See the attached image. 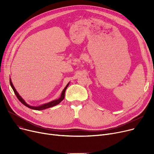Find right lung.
Segmentation results:
<instances>
[{"instance_id": "obj_1", "label": "right lung", "mask_w": 154, "mask_h": 154, "mask_svg": "<svg viewBox=\"0 0 154 154\" xmlns=\"http://www.w3.org/2000/svg\"><path fill=\"white\" fill-rule=\"evenodd\" d=\"M69 82L67 84V85L66 86V87H65L63 88V90L62 91V94L60 95V97L58 99H56V100H52L50 102H48V103H44L43 105H41V106H30V105H29L28 103H26V102L24 100L22 97L19 94V93L17 92V91H16V89L15 88L12 81H11V79H10V84H11V85L12 88V89L15 94V95L17 96V97L18 98V99L20 100V102L23 103L24 106H26V107L31 109H33V110H44V109H48V108H50V107H54L55 106H56V105L59 104V103H60L64 99V97H65V92H66V91L67 89V87L69 86Z\"/></svg>"}]
</instances>
